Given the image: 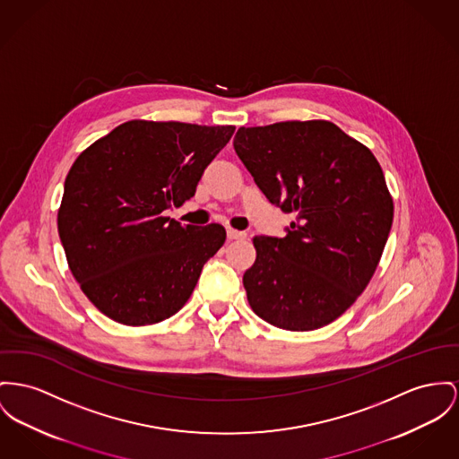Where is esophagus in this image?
I'll return each instance as SVG.
<instances>
[{
	"label": "esophagus",
	"instance_id": "34e87169",
	"mask_svg": "<svg viewBox=\"0 0 459 459\" xmlns=\"http://www.w3.org/2000/svg\"><path fill=\"white\" fill-rule=\"evenodd\" d=\"M226 233H228V238H230V240H240V238L247 237L244 231H238V230H233V228H228Z\"/></svg>",
	"mask_w": 459,
	"mask_h": 459
}]
</instances>
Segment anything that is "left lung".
Listing matches in <instances>:
<instances>
[{
  "label": "left lung",
  "instance_id": "1",
  "mask_svg": "<svg viewBox=\"0 0 459 459\" xmlns=\"http://www.w3.org/2000/svg\"><path fill=\"white\" fill-rule=\"evenodd\" d=\"M233 146L264 196L296 214L283 238H254L248 305L285 331L334 322L364 292L394 222L376 156L325 120L240 126Z\"/></svg>",
  "mask_w": 459,
  "mask_h": 459
}]
</instances>
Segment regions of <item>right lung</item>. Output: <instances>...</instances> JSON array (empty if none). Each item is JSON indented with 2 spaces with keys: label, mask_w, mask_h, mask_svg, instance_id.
Returning a JSON list of instances; mask_svg holds the SVG:
<instances>
[{
  "label": "right lung",
  "mask_w": 459,
  "mask_h": 459,
  "mask_svg": "<svg viewBox=\"0 0 459 459\" xmlns=\"http://www.w3.org/2000/svg\"><path fill=\"white\" fill-rule=\"evenodd\" d=\"M233 132V125L132 120L76 158L57 228L71 273L106 316L152 325L186 305L226 230L181 226L165 211L195 195Z\"/></svg>",
  "instance_id": "add662e5"
}]
</instances>
